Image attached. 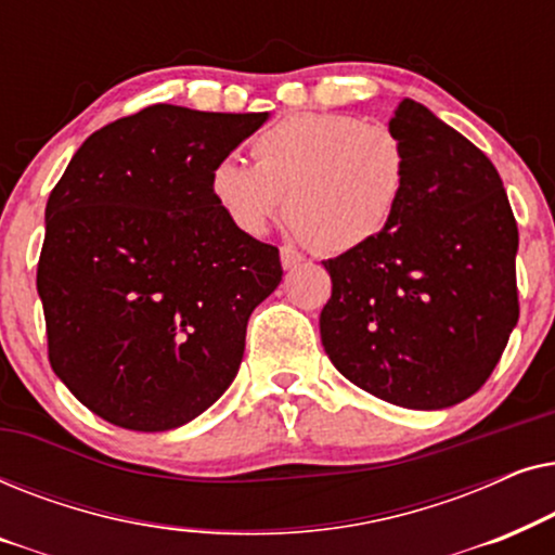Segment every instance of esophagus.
<instances>
[{"label":"esophagus","instance_id":"34e87169","mask_svg":"<svg viewBox=\"0 0 555 555\" xmlns=\"http://www.w3.org/2000/svg\"><path fill=\"white\" fill-rule=\"evenodd\" d=\"M280 262H283L285 270H293V268H298V264L302 262V255L295 247L283 245V247H280Z\"/></svg>","mask_w":555,"mask_h":555}]
</instances>
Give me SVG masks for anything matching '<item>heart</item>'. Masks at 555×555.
I'll list each match as a JSON object with an SVG mask.
<instances>
[{
	"label": "heart",
	"mask_w": 555,
	"mask_h": 555,
	"mask_svg": "<svg viewBox=\"0 0 555 555\" xmlns=\"http://www.w3.org/2000/svg\"><path fill=\"white\" fill-rule=\"evenodd\" d=\"M255 166L222 156L209 194L234 230L262 237L283 215L321 253H348L376 240L397 215L409 154L389 126L348 113L285 116L253 141Z\"/></svg>",
	"instance_id": "obj_1"
}]
</instances>
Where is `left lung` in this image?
Returning a JSON list of instances; mask_svg holds the SVG:
<instances>
[{
	"label": "left lung",
	"mask_w": 555,
	"mask_h": 555,
	"mask_svg": "<svg viewBox=\"0 0 555 555\" xmlns=\"http://www.w3.org/2000/svg\"><path fill=\"white\" fill-rule=\"evenodd\" d=\"M404 196L369 245L325 260V353L348 382L406 409L460 404L488 382L518 323V224L488 156L404 98Z\"/></svg>",
	"instance_id": "8db88e82"
}]
</instances>
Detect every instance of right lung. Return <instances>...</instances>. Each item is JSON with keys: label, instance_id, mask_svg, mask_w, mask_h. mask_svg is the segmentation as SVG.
Here are the masks:
<instances>
[{"label": "right lung", "instance_id": "right-lung-1", "mask_svg": "<svg viewBox=\"0 0 555 555\" xmlns=\"http://www.w3.org/2000/svg\"><path fill=\"white\" fill-rule=\"evenodd\" d=\"M264 120L149 105L88 135L50 192L37 262L48 359L101 420L181 427L237 376L283 264L227 222L209 169Z\"/></svg>", "mask_w": 555, "mask_h": 555}]
</instances>
